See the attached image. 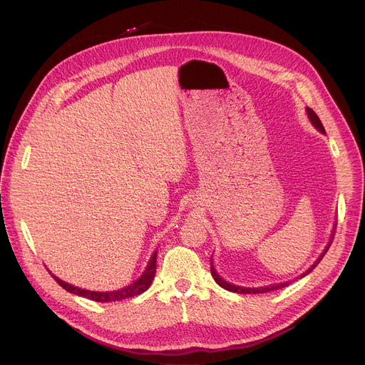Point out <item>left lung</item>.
<instances>
[{
	"label": "left lung",
	"mask_w": 365,
	"mask_h": 365,
	"mask_svg": "<svg viewBox=\"0 0 365 365\" xmlns=\"http://www.w3.org/2000/svg\"><path fill=\"white\" fill-rule=\"evenodd\" d=\"M306 114H307V118H309V121L312 123V126H314L318 132L325 133V129H324V126H322V123H321L319 117L315 114V111H314V110H310L309 107H306ZM336 225H337V220L334 221L331 235H329V239H328V242H327L325 248L322 250V252L319 254V257L315 259L314 264H312L309 269H306L300 276L294 277V279H289V281H285V282H281V284H270V285H264V287H240V285H236V284H232V282H229V281L222 279V276H220V274H218V272H217V269H215V266H214V259H212V257H211V274H212V277L215 279V282H217L221 288L227 289V291H232V292H237V294H262V292H269V291H274V289H279V288L288 287L291 282L297 281V279H302V277L307 276L312 270H314V269L319 264V262L322 259V257H324V255H325V252L328 251L329 245H331L333 237H334V229H336Z\"/></svg>",
	"instance_id": "obj_1"
}]
</instances>
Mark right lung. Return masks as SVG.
<instances>
[{"mask_svg":"<svg viewBox=\"0 0 365 365\" xmlns=\"http://www.w3.org/2000/svg\"><path fill=\"white\" fill-rule=\"evenodd\" d=\"M155 258H158V251H154L148 259L147 267L143 272V274L138 277L136 281H133L130 285L125 287V288H120L115 291H91V289H83L78 288L76 285L68 284L62 279H59L58 276H55L48 270V273L51 274V277L68 292L76 294V296L84 297V299H89L93 302H99V303H111V302H120V300H125L129 297H135V296H140L144 291H147L154 279L155 276Z\"/></svg>","mask_w":365,"mask_h":365,"instance_id":"1","label":"right lung"}]
</instances>
